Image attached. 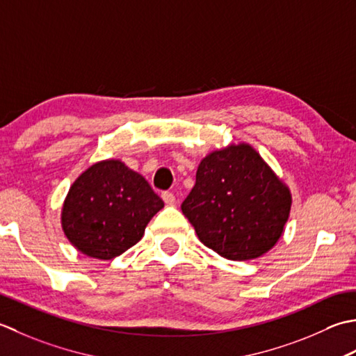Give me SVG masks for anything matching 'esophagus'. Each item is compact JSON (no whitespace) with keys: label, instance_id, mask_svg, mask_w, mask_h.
<instances>
[{"label":"esophagus","instance_id":"esophagus-1","mask_svg":"<svg viewBox=\"0 0 356 356\" xmlns=\"http://www.w3.org/2000/svg\"><path fill=\"white\" fill-rule=\"evenodd\" d=\"M161 198H163V201H164L168 206H173V204H175V202H177L175 195H173L172 192H163Z\"/></svg>","mask_w":356,"mask_h":356}]
</instances>
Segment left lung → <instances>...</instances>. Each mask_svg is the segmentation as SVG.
Wrapping results in <instances>:
<instances>
[{
	"instance_id": "1",
	"label": "left lung",
	"mask_w": 356,
	"mask_h": 356,
	"mask_svg": "<svg viewBox=\"0 0 356 356\" xmlns=\"http://www.w3.org/2000/svg\"><path fill=\"white\" fill-rule=\"evenodd\" d=\"M292 195L250 144H230L201 159L181 204L200 241L222 258L253 259L278 243Z\"/></svg>"
}]
</instances>
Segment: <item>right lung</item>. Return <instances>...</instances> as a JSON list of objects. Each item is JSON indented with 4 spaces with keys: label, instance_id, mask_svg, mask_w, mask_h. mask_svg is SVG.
Masks as SVG:
<instances>
[{
    "label": "right lung",
    "instance_id": "1",
    "mask_svg": "<svg viewBox=\"0 0 356 356\" xmlns=\"http://www.w3.org/2000/svg\"><path fill=\"white\" fill-rule=\"evenodd\" d=\"M163 207V200L140 173L120 159H104L70 186L61 226L84 255L112 259L140 241L152 216Z\"/></svg>",
    "mask_w": 356,
    "mask_h": 356
}]
</instances>
